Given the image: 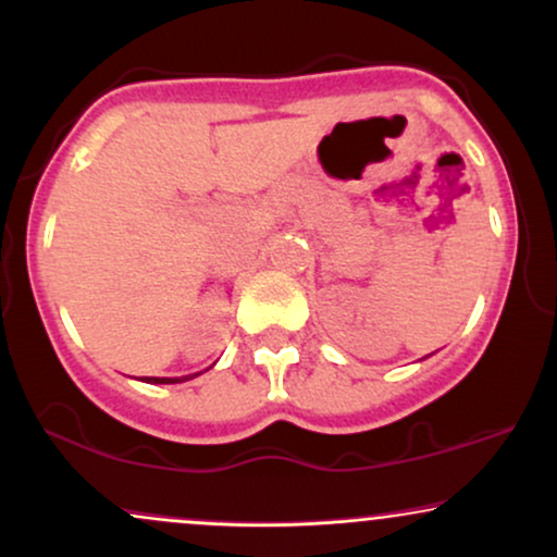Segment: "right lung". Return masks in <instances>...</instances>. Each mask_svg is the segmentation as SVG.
<instances>
[{
    "label": "right lung",
    "instance_id": "add662e5",
    "mask_svg": "<svg viewBox=\"0 0 557 557\" xmlns=\"http://www.w3.org/2000/svg\"><path fill=\"white\" fill-rule=\"evenodd\" d=\"M146 382H154V385H170V382H177V380H168V376H162V380H159V376H149Z\"/></svg>",
    "mask_w": 557,
    "mask_h": 557
}]
</instances>
